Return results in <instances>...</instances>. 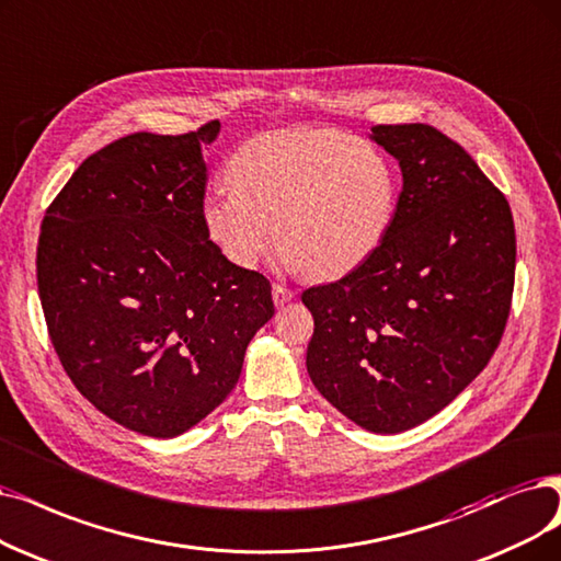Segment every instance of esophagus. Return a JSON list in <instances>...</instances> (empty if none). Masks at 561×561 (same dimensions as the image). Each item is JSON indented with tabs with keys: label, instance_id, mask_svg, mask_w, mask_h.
Wrapping results in <instances>:
<instances>
[{
	"label": "esophagus",
	"instance_id": "obj_1",
	"mask_svg": "<svg viewBox=\"0 0 561 561\" xmlns=\"http://www.w3.org/2000/svg\"><path fill=\"white\" fill-rule=\"evenodd\" d=\"M272 297H274V306L283 308L285 304H289L295 299V289H289L287 285H274L272 287Z\"/></svg>",
	"mask_w": 561,
	"mask_h": 561
}]
</instances>
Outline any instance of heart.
I'll return each mask as SVG.
<instances>
[{"mask_svg":"<svg viewBox=\"0 0 561 561\" xmlns=\"http://www.w3.org/2000/svg\"><path fill=\"white\" fill-rule=\"evenodd\" d=\"M228 184L203 199V220L220 253L241 268L272 243L312 278H339L385 241L398 182L375 147L339 128H280L243 142ZM275 232H271V222Z\"/></svg>","mask_w":561,"mask_h":561,"instance_id":"obj_1","label":"heart"}]
</instances>
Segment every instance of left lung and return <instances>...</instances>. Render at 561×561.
<instances>
[{
    "label": "left lung",
    "mask_w": 561,
    "mask_h": 561,
    "mask_svg": "<svg viewBox=\"0 0 561 561\" xmlns=\"http://www.w3.org/2000/svg\"><path fill=\"white\" fill-rule=\"evenodd\" d=\"M402 191L379 249L301 301L316 331V389L364 431L428 421L488 366L506 327L515 230L506 197L458 142L428 124L373 126Z\"/></svg>",
    "instance_id": "8db88e82"
}]
</instances>
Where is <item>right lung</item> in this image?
<instances>
[{"label": "right lung", "mask_w": 561, "mask_h": 561, "mask_svg": "<svg viewBox=\"0 0 561 561\" xmlns=\"http://www.w3.org/2000/svg\"><path fill=\"white\" fill-rule=\"evenodd\" d=\"M138 130L73 172L41 222L38 297L76 389L124 428L170 439L234 389L274 318L272 285L232 264L203 220V147Z\"/></svg>", "instance_id": "1"}]
</instances>
